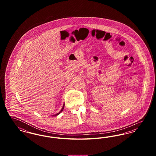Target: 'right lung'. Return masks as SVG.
I'll return each instance as SVG.
<instances>
[{"instance_id":"right-lung-1","label":"right lung","mask_w":156,"mask_h":156,"mask_svg":"<svg viewBox=\"0 0 156 156\" xmlns=\"http://www.w3.org/2000/svg\"><path fill=\"white\" fill-rule=\"evenodd\" d=\"M64 105H65V104H64V105H63V106H62V109H61V111L58 113H57V114H55V115H52V116H57V115H59V113L61 112L62 111H63V109H64Z\"/></svg>"}]
</instances>
